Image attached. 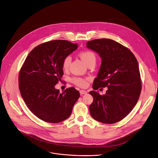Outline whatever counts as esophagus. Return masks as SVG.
<instances>
[{
  "instance_id": "34e87169",
  "label": "esophagus",
  "mask_w": 158,
  "mask_h": 158,
  "mask_svg": "<svg viewBox=\"0 0 158 158\" xmlns=\"http://www.w3.org/2000/svg\"><path fill=\"white\" fill-rule=\"evenodd\" d=\"M79 92H80V94H81V95H82V94H87V91H85V90H84V89H81V90H80V91H79Z\"/></svg>"
}]
</instances>
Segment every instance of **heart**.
<instances>
[{
	"instance_id": "b5f03b06",
	"label": "heart",
	"mask_w": 158,
	"mask_h": 158,
	"mask_svg": "<svg viewBox=\"0 0 158 158\" xmlns=\"http://www.w3.org/2000/svg\"><path fill=\"white\" fill-rule=\"evenodd\" d=\"M79 56L87 65L92 62H96V55L91 51H89V50L82 51L79 53ZM71 62V57L70 56H67L64 59L63 62H62V67L64 70H68L69 69ZM71 81L74 84L81 87H85L88 84V79L82 78L80 77H74L71 78Z\"/></svg>"
}]
</instances>
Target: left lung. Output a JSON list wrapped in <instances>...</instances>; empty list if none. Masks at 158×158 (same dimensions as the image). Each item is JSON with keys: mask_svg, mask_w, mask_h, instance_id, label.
<instances>
[{"mask_svg": "<svg viewBox=\"0 0 158 158\" xmlns=\"http://www.w3.org/2000/svg\"><path fill=\"white\" fill-rule=\"evenodd\" d=\"M87 47L102 58L93 88H108L103 95L89 92L93 98L89 106L90 114L101 123H118L129 114L140 96L142 84L137 59L128 48L110 39L88 41Z\"/></svg>", "mask_w": 158, "mask_h": 158, "instance_id": "left-lung-1", "label": "left lung"}]
</instances>
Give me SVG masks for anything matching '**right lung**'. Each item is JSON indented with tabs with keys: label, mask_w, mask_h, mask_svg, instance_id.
Returning a JSON list of instances; mask_svg holds the SVG:
<instances>
[{
	"label": "right lung",
	"mask_w": 158,
	"mask_h": 158,
	"mask_svg": "<svg viewBox=\"0 0 158 158\" xmlns=\"http://www.w3.org/2000/svg\"><path fill=\"white\" fill-rule=\"evenodd\" d=\"M68 40H51L29 53L19 74L21 96L30 110L40 119L58 123L67 119L80 96L74 87L62 93L55 89L64 74V59L77 48Z\"/></svg>",
	"instance_id": "1"
}]
</instances>
